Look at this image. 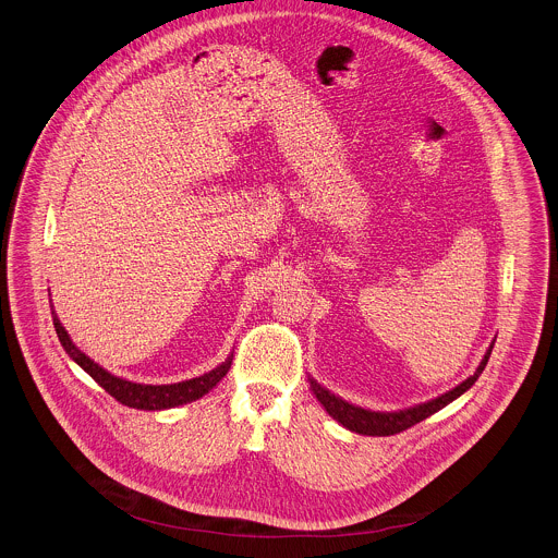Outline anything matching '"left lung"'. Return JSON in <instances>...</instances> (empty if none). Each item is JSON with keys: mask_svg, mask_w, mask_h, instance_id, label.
<instances>
[{"mask_svg": "<svg viewBox=\"0 0 558 558\" xmlns=\"http://www.w3.org/2000/svg\"><path fill=\"white\" fill-rule=\"evenodd\" d=\"M490 350H493V345H490L488 352L484 354V359H482V363L477 365L475 374L470 376L465 383L454 386L452 390L444 392V395L437 397V399H430L427 403H421V405H414V408H408V410H399V412H372V410H363V408H359V405H352V403L343 401L340 397H336L333 392H329L327 388H323L318 383H314L312 378H310V386H312L316 399H318V401L323 403V408L329 412V416H333L338 423H342L345 429L361 433V435H395V433L410 429V427H414L416 423L429 418L430 414H435L437 410L446 408L450 401H454V399L461 397L468 388H472L473 383L480 378V374L484 372V367H486V363H488Z\"/></svg>", "mask_w": 558, "mask_h": 558, "instance_id": "8db88e82", "label": "left lung"}]
</instances>
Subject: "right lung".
<instances>
[{"instance_id": "obj_1", "label": "right lung", "mask_w": 558, "mask_h": 558, "mask_svg": "<svg viewBox=\"0 0 558 558\" xmlns=\"http://www.w3.org/2000/svg\"><path fill=\"white\" fill-rule=\"evenodd\" d=\"M50 310H52V305H50ZM52 325H54V331L59 336V342L65 348V352L85 369L86 374L108 395H112L117 401H121L129 408H135V410H168V408L195 401V399L204 397L210 388H215L231 367V359H227L213 372H208L199 378H193V380H184L178 385H135V383H129V380L108 374L104 367L93 363L85 352H81L70 340L68 331L61 327L54 310H52Z\"/></svg>"}]
</instances>
